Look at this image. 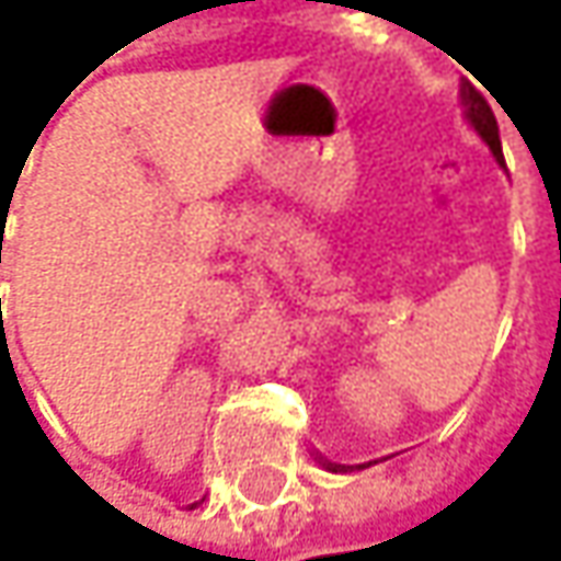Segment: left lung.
I'll return each mask as SVG.
<instances>
[{"mask_svg":"<svg viewBox=\"0 0 561 561\" xmlns=\"http://www.w3.org/2000/svg\"><path fill=\"white\" fill-rule=\"evenodd\" d=\"M462 99H465V115L471 121V127L481 134V140L490 146L493 159L506 168V159H503V142H500V127H496V118L490 112V105L484 102V96L474 90V87H462Z\"/></svg>","mask_w":561,"mask_h":561,"instance_id":"left-lung-1","label":"left lung"}]
</instances>
